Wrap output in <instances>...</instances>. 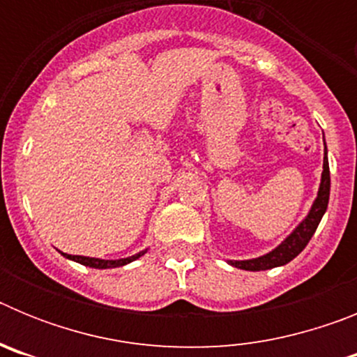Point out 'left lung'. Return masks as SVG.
<instances>
[{
	"mask_svg": "<svg viewBox=\"0 0 357 357\" xmlns=\"http://www.w3.org/2000/svg\"><path fill=\"white\" fill-rule=\"evenodd\" d=\"M326 143V141H324ZM329 191H331V173H329V160H327V153L324 157V172H321V182L320 189H318V197L311 206V211L307 216L298 223L291 234L280 243L279 247L273 248L272 252L255 257V259L247 261H229V264L239 268V270H248V272H261V270H270V268L282 266V264L289 263L295 259L296 255L301 254L309 243V239L313 238L314 230H317L318 223H320L321 216L327 211V204H329Z\"/></svg>",
	"mask_w": 357,
	"mask_h": 357,
	"instance_id": "left-lung-1",
	"label": "left lung"
}]
</instances>
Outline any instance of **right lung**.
<instances>
[{"mask_svg": "<svg viewBox=\"0 0 357 357\" xmlns=\"http://www.w3.org/2000/svg\"><path fill=\"white\" fill-rule=\"evenodd\" d=\"M146 250L139 252V254L132 255V257H125V259H98V257H85V255H69L61 252L64 257L71 261H77V263L84 264V266H89V268H100V270H105V268H118V266H125V264L132 263V261L139 259L141 255L144 254Z\"/></svg>", "mask_w": 357, "mask_h": 357, "instance_id": "right-lung-1", "label": "right lung"}]
</instances>
